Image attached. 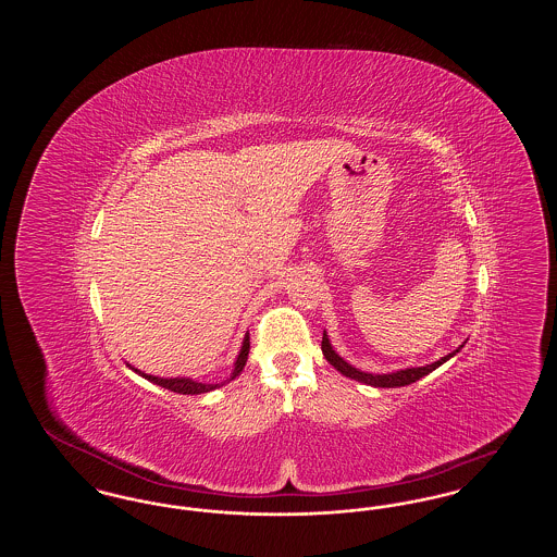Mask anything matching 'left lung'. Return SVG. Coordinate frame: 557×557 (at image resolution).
<instances>
[{"instance_id":"1","label":"left lung","mask_w":557,"mask_h":557,"mask_svg":"<svg viewBox=\"0 0 557 557\" xmlns=\"http://www.w3.org/2000/svg\"><path fill=\"white\" fill-rule=\"evenodd\" d=\"M461 346H459V348H461ZM459 348L453 350L449 355H445L443 359H438V361H434V363H430V366H424V368H407V370L393 371V373H368V371L357 370V368H352L350 363H346L345 359L330 345L325 332H323V341H321L323 357L330 361V366H334V368L341 371L343 375H346V377L357 380V382H363V384H368V386H375V388H397V386L413 384V382H418L420 377L428 375L430 371L441 368L445 361H449L453 355L459 352Z\"/></svg>"}]
</instances>
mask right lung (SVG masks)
<instances>
[{"label":"right lung","mask_w":557,"mask_h":557,"mask_svg":"<svg viewBox=\"0 0 557 557\" xmlns=\"http://www.w3.org/2000/svg\"><path fill=\"white\" fill-rule=\"evenodd\" d=\"M248 350H250V341H248V334H246L230 380L238 377L239 371L244 370L246 359H248ZM129 368H132V366H129ZM132 370L135 371V373H139L141 377H146L148 382H154V384H159V386L166 388V391H173V393H177V395H202V393H211L214 388H219V386L225 384V382H221V384H205V382H196V380H191V377H159V375H150V373L135 370V368H132ZM230 380H227V382H230Z\"/></svg>","instance_id":"right-lung-1"}]
</instances>
